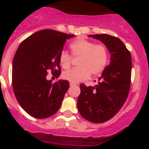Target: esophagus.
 Instances as JSON below:
<instances>
[{"mask_svg":"<svg viewBox=\"0 0 149 149\" xmlns=\"http://www.w3.org/2000/svg\"><path fill=\"white\" fill-rule=\"evenodd\" d=\"M75 85V84H74V83H70V86H74Z\"/></svg>","mask_w":149,"mask_h":149,"instance_id":"esophagus-1","label":"esophagus"}]
</instances>
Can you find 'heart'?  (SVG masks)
<instances>
[{
    "instance_id": "b5f03b06",
    "label": "heart",
    "mask_w": 149,
    "mask_h": 149,
    "mask_svg": "<svg viewBox=\"0 0 149 149\" xmlns=\"http://www.w3.org/2000/svg\"><path fill=\"white\" fill-rule=\"evenodd\" d=\"M71 54L77 60V68L63 72V79L71 83H77L88 78L90 75H97L104 70L108 60L107 49L104 45H95L93 42L81 39L70 45ZM60 64L63 68L71 66L72 56L65 51L60 54Z\"/></svg>"
}]
</instances>
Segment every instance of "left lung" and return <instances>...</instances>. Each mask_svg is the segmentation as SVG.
I'll return each mask as SVG.
<instances>
[{"instance_id":"8db88e82","label":"left lung","mask_w":149,"mask_h":149,"mask_svg":"<svg viewBox=\"0 0 149 149\" xmlns=\"http://www.w3.org/2000/svg\"><path fill=\"white\" fill-rule=\"evenodd\" d=\"M106 45L110 63L104 68L95 86L81 84L77 109L81 116L93 123L108 121L122 108L131 86V55L119 38L108 34L89 35Z\"/></svg>"}]
</instances>
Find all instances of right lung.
<instances>
[{
  "instance_id": "obj_1",
  "label": "right lung",
  "mask_w": 149,
  "mask_h": 149,
  "mask_svg": "<svg viewBox=\"0 0 149 149\" xmlns=\"http://www.w3.org/2000/svg\"><path fill=\"white\" fill-rule=\"evenodd\" d=\"M74 36L45 29L18 46L13 62V88L18 104L31 116L45 119L60 109L69 83L60 80L53 84L46 77L49 71L56 77L60 75V54Z\"/></svg>"
}]
</instances>
